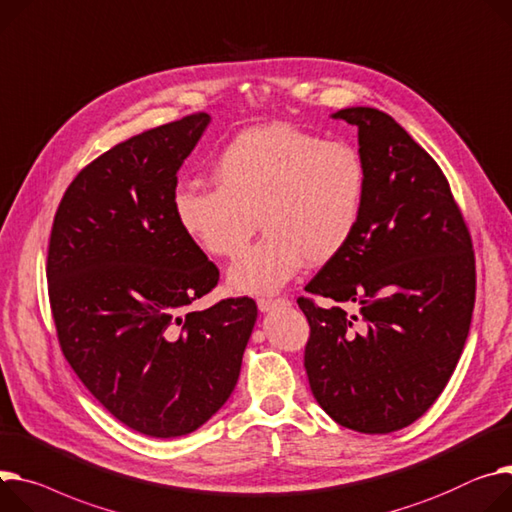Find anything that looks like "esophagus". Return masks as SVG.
Wrapping results in <instances>:
<instances>
[{
  "label": "esophagus",
  "instance_id": "1",
  "mask_svg": "<svg viewBox=\"0 0 512 512\" xmlns=\"http://www.w3.org/2000/svg\"><path fill=\"white\" fill-rule=\"evenodd\" d=\"M283 305H287L285 299H258V309L262 313L272 311V309H277V307H283Z\"/></svg>",
  "mask_w": 512,
  "mask_h": 512
}]
</instances>
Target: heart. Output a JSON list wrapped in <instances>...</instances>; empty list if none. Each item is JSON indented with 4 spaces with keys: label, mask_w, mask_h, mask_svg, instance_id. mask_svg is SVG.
Listing matches in <instances>:
<instances>
[{
    "label": "heart",
    "mask_w": 512,
    "mask_h": 512,
    "mask_svg": "<svg viewBox=\"0 0 512 512\" xmlns=\"http://www.w3.org/2000/svg\"><path fill=\"white\" fill-rule=\"evenodd\" d=\"M213 174L217 186L180 184L172 211L186 238L213 258L238 256L258 217L266 235L227 272L238 293H274L305 260H334L365 207L367 166L359 149L287 123L231 139Z\"/></svg>",
    "instance_id": "b5f03b06"
}]
</instances>
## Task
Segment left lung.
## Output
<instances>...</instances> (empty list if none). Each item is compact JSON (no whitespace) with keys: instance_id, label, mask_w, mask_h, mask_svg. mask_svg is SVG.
Instances as JSON below:
<instances>
[{"instance_id":"1","label":"left lung","mask_w":512,"mask_h":512,"mask_svg":"<svg viewBox=\"0 0 512 512\" xmlns=\"http://www.w3.org/2000/svg\"><path fill=\"white\" fill-rule=\"evenodd\" d=\"M359 129L367 194L348 246L297 303L309 322L313 398L340 426L385 435L418 420L451 379L476 301V260L449 182L389 114H332ZM342 304H357L348 314Z\"/></svg>"}]
</instances>
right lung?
Wrapping results in <instances>:
<instances>
[{
  "mask_svg": "<svg viewBox=\"0 0 512 512\" xmlns=\"http://www.w3.org/2000/svg\"><path fill=\"white\" fill-rule=\"evenodd\" d=\"M207 112L114 145L86 166L57 209L47 281L63 355L92 396L155 439L203 426L231 396L258 309L223 299L188 309L217 266L176 223V172Z\"/></svg>",
  "mask_w": 512,
  "mask_h": 512,
  "instance_id": "obj_1",
  "label": "right lung"
}]
</instances>
